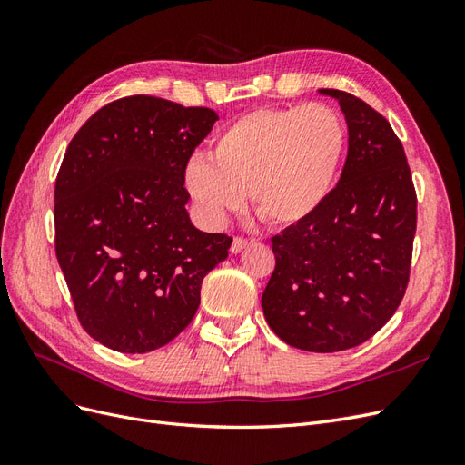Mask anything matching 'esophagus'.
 I'll list each match as a JSON object with an SVG mask.
<instances>
[{"mask_svg": "<svg viewBox=\"0 0 465 465\" xmlns=\"http://www.w3.org/2000/svg\"><path fill=\"white\" fill-rule=\"evenodd\" d=\"M248 246H250V241H246V238H242V236H236L231 244V252L232 254H241V252L246 250Z\"/></svg>", "mask_w": 465, "mask_h": 465, "instance_id": "obj_1", "label": "esophagus"}]
</instances>
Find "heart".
I'll use <instances>...</instances> for the list:
<instances>
[{
	"label": "heart",
	"mask_w": 465,
	"mask_h": 465,
	"mask_svg": "<svg viewBox=\"0 0 465 465\" xmlns=\"http://www.w3.org/2000/svg\"><path fill=\"white\" fill-rule=\"evenodd\" d=\"M345 143V125L330 106L260 108L224 125L213 139V161H188L184 186L207 224L223 223L246 192L263 223L292 229L330 200Z\"/></svg>",
	"instance_id": "obj_1"
}]
</instances>
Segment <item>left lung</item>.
Masks as SVG:
<instances>
[{"instance_id": "left-lung-1", "label": "left lung", "mask_w": 465, "mask_h": 465, "mask_svg": "<svg viewBox=\"0 0 465 465\" xmlns=\"http://www.w3.org/2000/svg\"><path fill=\"white\" fill-rule=\"evenodd\" d=\"M349 149L340 182L318 213L272 238L275 270L262 308L287 345L335 353L372 337L398 311L410 281L417 195L390 122L337 89Z\"/></svg>"}]
</instances>
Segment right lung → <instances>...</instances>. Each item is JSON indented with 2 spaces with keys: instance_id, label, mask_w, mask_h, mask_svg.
Returning a JSON list of instances; mask_svg holds the SVG:
<instances>
[{
  "instance_id": "add662e5",
  "label": "right lung",
  "mask_w": 465,
  "mask_h": 465,
  "mask_svg": "<svg viewBox=\"0 0 465 465\" xmlns=\"http://www.w3.org/2000/svg\"><path fill=\"white\" fill-rule=\"evenodd\" d=\"M217 112L157 96L103 106L69 143L54 190L55 256L81 326L108 349L149 353L200 306L232 238L195 229L184 168Z\"/></svg>"
}]
</instances>
